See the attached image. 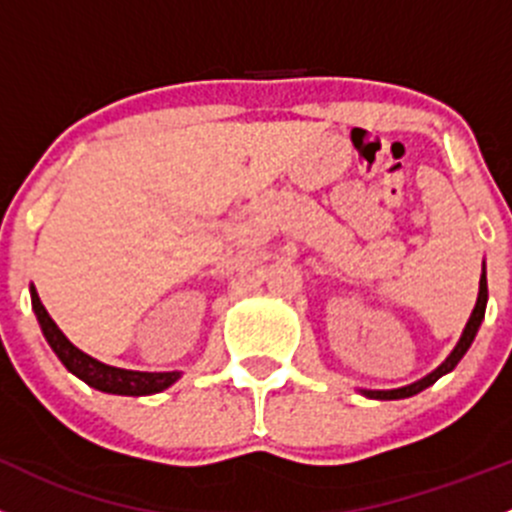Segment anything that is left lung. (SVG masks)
Masks as SVG:
<instances>
[{
    "label": "left lung",
    "mask_w": 512,
    "mask_h": 512,
    "mask_svg": "<svg viewBox=\"0 0 512 512\" xmlns=\"http://www.w3.org/2000/svg\"><path fill=\"white\" fill-rule=\"evenodd\" d=\"M485 305H488V277H485V260H483V275H480L478 300H475V307H473V312H470L468 325H465L463 335H460L458 345L453 347V352H450V355L445 357V360L440 362V365L435 367L433 372H428V375L420 377V380L410 382V385H403V388H393V390H365V388H360L357 393L365 395V398H370V400H403V398H413V395L423 393L425 388H430V385H433V382H438L440 377L448 375V372H453L455 365L463 360V355L468 352V347L473 345L475 335H478L480 322H483V317H485Z\"/></svg>",
    "instance_id": "1"
}]
</instances>
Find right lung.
I'll return each mask as SVG.
<instances>
[{
  "label": "right lung",
  "instance_id": "right-lung-1",
  "mask_svg": "<svg viewBox=\"0 0 512 512\" xmlns=\"http://www.w3.org/2000/svg\"><path fill=\"white\" fill-rule=\"evenodd\" d=\"M29 295H32V310L34 315H37L39 327H42L44 340L49 342L54 355L62 360V365L67 367L72 375H77L79 380L87 382L89 388L99 390V393H109V395H130V398H142V395L162 393V390L175 385V382L182 377L180 370H172V372L124 370V367L104 365V362L94 360L92 355H87V352H82L77 345H72V342L67 340V335L59 330L57 322H54L52 317H49V312L44 310L34 285H29Z\"/></svg>",
  "mask_w": 512,
  "mask_h": 512
}]
</instances>
